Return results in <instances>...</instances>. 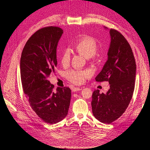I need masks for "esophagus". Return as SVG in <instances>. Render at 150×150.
<instances>
[{
  "label": "esophagus",
  "instance_id": "obj_1",
  "mask_svg": "<svg viewBox=\"0 0 150 150\" xmlns=\"http://www.w3.org/2000/svg\"><path fill=\"white\" fill-rule=\"evenodd\" d=\"M82 87H76V88H73L72 90H73V92H75V91H81V90H82Z\"/></svg>",
  "mask_w": 150,
  "mask_h": 150
}]
</instances>
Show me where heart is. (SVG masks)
Wrapping results in <instances>:
<instances>
[{
  "label": "heart",
  "mask_w": 150,
  "mask_h": 150,
  "mask_svg": "<svg viewBox=\"0 0 150 150\" xmlns=\"http://www.w3.org/2000/svg\"><path fill=\"white\" fill-rule=\"evenodd\" d=\"M73 48L86 58H92L98 50V43L93 37L84 35L74 44ZM60 60L62 64H68L70 60V53L69 51H63ZM89 74L90 73L86 71L71 69L66 73V76L70 82L76 84H81L83 83L85 79L89 76Z\"/></svg>",
  "instance_id": "heart-1"
}]
</instances>
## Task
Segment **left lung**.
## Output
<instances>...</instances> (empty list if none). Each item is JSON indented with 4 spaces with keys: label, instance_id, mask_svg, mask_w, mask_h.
Instances as JSON below:
<instances>
[{
    "label": "left lung",
    "instance_id": "obj_1",
    "mask_svg": "<svg viewBox=\"0 0 150 150\" xmlns=\"http://www.w3.org/2000/svg\"><path fill=\"white\" fill-rule=\"evenodd\" d=\"M110 33L108 60L95 80L108 81L110 88L105 93L95 90L91 100L94 117L106 124L119 119L128 107L134 91L136 75L135 60L129 44L116 30L111 29Z\"/></svg>",
    "mask_w": 150,
    "mask_h": 150
}]
</instances>
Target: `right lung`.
<instances>
[{
    "mask_svg": "<svg viewBox=\"0 0 150 150\" xmlns=\"http://www.w3.org/2000/svg\"><path fill=\"white\" fill-rule=\"evenodd\" d=\"M60 28L45 27L32 35L23 48L20 68L22 88L32 110L44 122L53 124L68 115L71 90L57 88L47 80L57 65V47Z\"/></svg>",
    "mask_w": 150,
    "mask_h": 150,
    "instance_id": "1",
    "label": "right lung"
}]
</instances>
